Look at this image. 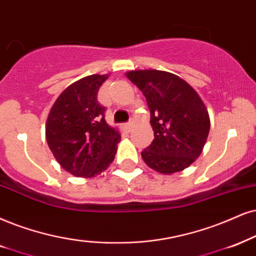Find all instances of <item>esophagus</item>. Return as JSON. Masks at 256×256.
Returning a JSON list of instances; mask_svg holds the SVG:
<instances>
[{
    "label": "esophagus",
    "instance_id": "1",
    "mask_svg": "<svg viewBox=\"0 0 256 256\" xmlns=\"http://www.w3.org/2000/svg\"><path fill=\"white\" fill-rule=\"evenodd\" d=\"M122 131L126 132V134H130V132L132 131V124L131 122H126V124L122 125Z\"/></svg>",
    "mask_w": 256,
    "mask_h": 256
}]
</instances>
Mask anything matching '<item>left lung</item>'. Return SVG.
Segmentation results:
<instances>
[{
  "instance_id": "left-lung-1",
  "label": "left lung",
  "mask_w": 256,
  "mask_h": 256,
  "mask_svg": "<svg viewBox=\"0 0 256 256\" xmlns=\"http://www.w3.org/2000/svg\"><path fill=\"white\" fill-rule=\"evenodd\" d=\"M146 99L154 138L142 152L145 164L172 174L192 166L202 154L210 118L198 93L176 74L157 70L125 74Z\"/></svg>"
}]
</instances>
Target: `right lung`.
I'll return each mask as SVG.
<instances>
[{
    "label": "right lung",
    "mask_w": 256,
    "mask_h": 256,
    "mask_svg": "<svg viewBox=\"0 0 256 256\" xmlns=\"http://www.w3.org/2000/svg\"><path fill=\"white\" fill-rule=\"evenodd\" d=\"M108 74H92L70 84L52 106L46 140L64 170L76 177H94L110 166L120 142L118 128L105 120L96 100Z\"/></svg>",
    "instance_id": "1"
}]
</instances>
